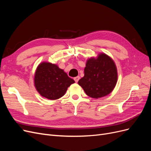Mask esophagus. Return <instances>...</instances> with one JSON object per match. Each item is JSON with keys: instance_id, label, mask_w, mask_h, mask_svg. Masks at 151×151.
I'll list each match as a JSON object with an SVG mask.
<instances>
[{"instance_id": "1", "label": "esophagus", "mask_w": 151, "mask_h": 151, "mask_svg": "<svg viewBox=\"0 0 151 151\" xmlns=\"http://www.w3.org/2000/svg\"><path fill=\"white\" fill-rule=\"evenodd\" d=\"M74 81H75L76 83H77V82H78V81H79V80L80 79V77H79V76H77V77H74Z\"/></svg>"}]
</instances>
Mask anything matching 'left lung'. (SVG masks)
<instances>
[{
    "label": "left lung",
    "mask_w": 151,
    "mask_h": 151,
    "mask_svg": "<svg viewBox=\"0 0 151 151\" xmlns=\"http://www.w3.org/2000/svg\"><path fill=\"white\" fill-rule=\"evenodd\" d=\"M117 70L115 63L106 54L87 61L84 76L78 84L91 98H99L110 93L116 86Z\"/></svg>",
    "instance_id": "obj_1"
}]
</instances>
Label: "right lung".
Returning a JSON list of instances; mask_svg holds the SVG:
<instances>
[{
	"label": "right lung",
	"instance_id": "right-lung-1",
	"mask_svg": "<svg viewBox=\"0 0 151 151\" xmlns=\"http://www.w3.org/2000/svg\"><path fill=\"white\" fill-rule=\"evenodd\" d=\"M75 81L55 64L43 62L35 72V85L42 96L55 100L65 94L67 88Z\"/></svg>",
	"mask_w": 151,
	"mask_h": 151
}]
</instances>
